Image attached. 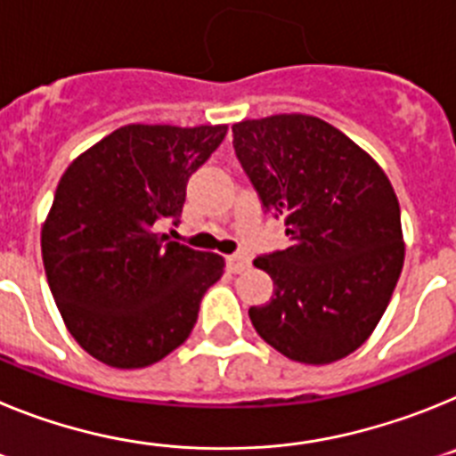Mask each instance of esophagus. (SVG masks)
<instances>
[{
	"label": "esophagus",
	"instance_id": "obj_1",
	"mask_svg": "<svg viewBox=\"0 0 456 456\" xmlns=\"http://www.w3.org/2000/svg\"><path fill=\"white\" fill-rule=\"evenodd\" d=\"M228 267H231V272L235 273L244 272V269L251 267V257H248L247 253H235V256L228 257Z\"/></svg>",
	"mask_w": 456,
	"mask_h": 456
}]
</instances>
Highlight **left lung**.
<instances>
[{"label": "left lung", "mask_w": 456, "mask_h": 456, "mask_svg": "<svg viewBox=\"0 0 456 456\" xmlns=\"http://www.w3.org/2000/svg\"><path fill=\"white\" fill-rule=\"evenodd\" d=\"M232 146L288 247L253 260L273 297L251 305L256 331L308 365L340 361L374 331L402 265L400 203L386 173L322 118L281 114L232 125Z\"/></svg>", "instance_id": "8db88e82"}]
</instances>
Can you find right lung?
I'll use <instances>...</instances> for the list:
<instances>
[{"label": "right lung", "instance_id": "obj_1", "mask_svg": "<svg viewBox=\"0 0 456 456\" xmlns=\"http://www.w3.org/2000/svg\"><path fill=\"white\" fill-rule=\"evenodd\" d=\"M228 127L125 125L68 167L40 248L72 338L100 363L146 368L180 347L224 257L157 232Z\"/></svg>", "mask_w": 456, "mask_h": 456}]
</instances>
